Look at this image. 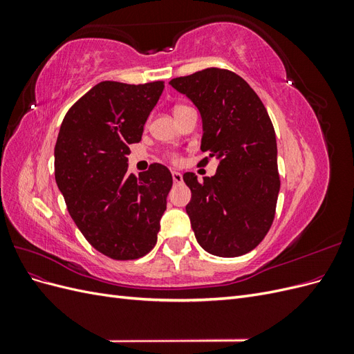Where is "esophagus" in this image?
Instances as JSON below:
<instances>
[{"label":"esophagus","instance_id":"34e87169","mask_svg":"<svg viewBox=\"0 0 354 354\" xmlns=\"http://www.w3.org/2000/svg\"><path fill=\"white\" fill-rule=\"evenodd\" d=\"M171 174H173V181H174V183H181V181H183V176H181L178 171H173V173H171Z\"/></svg>","mask_w":354,"mask_h":354}]
</instances>
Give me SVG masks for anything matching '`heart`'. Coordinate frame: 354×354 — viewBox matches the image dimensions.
I'll return each instance as SVG.
<instances>
[{"label": "heart", "mask_w": 354, "mask_h": 354, "mask_svg": "<svg viewBox=\"0 0 354 354\" xmlns=\"http://www.w3.org/2000/svg\"><path fill=\"white\" fill-rule=\"evenodd\" d=\"M186 106H177V108L174 109V112H178V111H181V109H185ZM171 159L173 160H178V156L177 155H171Z\"/></svg>", "instance_id": "1"}]
</instances>
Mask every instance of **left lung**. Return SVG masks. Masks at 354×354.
<instances>
[{
	"label": "left lung",
	"instance_id": "1",
	"mask_svg": "<svg viewBox=\"0 0 354 354\" xmlns=\"http://www.w3.org/2000/svg\"><path fill=\"white\" fill-rule=\"evenodd\" d=\"M202 118V152L217 158V173L198 181L183 176L192 192L186 212L198 243L217 257L252 251L269 232L281 180L274 128L248 82L227 69L208 68L169 81Z\"/></svg>",
	"mask_w": 354,
	"mask_h": 354
}]
</instances>
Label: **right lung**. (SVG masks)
<instances>
[{
    "instance_id": "obj_1",
    "label": "right lung",
    "mask_w": 354,
    "mask_h": 354,
    "mask_svg": "<svg viewBox=\"0 0 354 354\" xmlns=\"http://www.w3.org/2000/svg\"><path fill=\"white\" fill-rule=\"evenodd\" d=\"M164 81H103L65 115L55 147V176L77 227L93 248L113 260H136L158 239L173 186L169 169L152 164L128 173L130 145L142 140Z\"/></svg>"
}]
</instances>
